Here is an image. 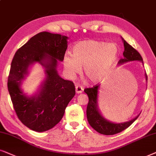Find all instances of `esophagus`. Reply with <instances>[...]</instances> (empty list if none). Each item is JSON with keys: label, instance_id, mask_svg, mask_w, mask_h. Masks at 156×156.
Returning <instances> with one entry per match:
<instances>
[{"label": "esophagus", "instance_id": "34e87169", "mask_svg": "<svg viewBox=\"0 0 156 156\" xmlns=\"http://www.w3.org/2000/svg\"><path fill=\"white\" fill-rule=\"evenodd\" d=\"M76 91L77 93H81L83 91V88L80 86H76Z\"/></svg>", "mask_w": 156, "mask_h": 156}]
</instances>
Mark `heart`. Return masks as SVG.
Wrapping results in <instances>:
<instances>
[{
  "label": "heart",
  "instance_id": "b5f03b06",
  "mask_svg": "<svg viewBox=\"0 0 156 156\" xmlns=\"http://www.w3.org/2000/svg\"><path fill=\"white\" fill-rule=\"evenodd\" d=\"M118 48L115 43L88 40L76 43L72 48V55L63 58L64 68L70 76L79 73L84 67V74L91 82L104 78L118 59Z\"/></svg>",
  "mask_w": 156,
  "mask_h": 156
}]
</instances>
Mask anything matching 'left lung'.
<instances>
[{"label": "left lung", "instance_id": "obj_1", "mask_svg": "<svg viewBox=\"0 0 156 156\" xmlns=\"http://www.w3.org/2000/svg\"><path fill=\"white\" fill-rule=\"evenodd\" d=\"M123 41L124 45V51L123 53L124 58L120 59L118 61V63L122 64L126 63V62L133 61H140L143 63L142 57H141L140 54L138 53V51H136L130 44H128L124 39H123ZM146 77L147 80V75H146ZM98 87V84H96L92 88H87L84 90L85 93L88 95L89 99L86 109L87 118H88L89 124L93 129L98 132L99 133L105 135V136L115 135L122 132L129 127L138 118L139 115L134 119L123 123H113L108 121L101 115L98 110L97 98Z\"/></svg>", "mask_w": 156, "mask_h": 156}]
</instances>
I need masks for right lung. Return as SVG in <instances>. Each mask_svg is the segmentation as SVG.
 Wrapping results in <instances>:
<instances>
[{
    "label": "right lung",
    "mask_w": 156,
    "mask_h": 156,
    "mask_svg": "<svg viewBox=\"0 0 156 156\" xmlns=\"http://www.w3.org/2000/svg\"><path fill=\"white\" fill-rule=\"evenodd\" d=\"M68 37L41 32L16 51L8 78V89L18 119L26 127L37 132L53 128L61 121L68 103L76 94L75 85L58 74V60L63 61ZM39 62L44 65L47 77L37 97H26L20 84L29 65ZM46 62L47 63H43Z\"/></svg>",
    "instance_id": "add662e5"
}]
</instances>
